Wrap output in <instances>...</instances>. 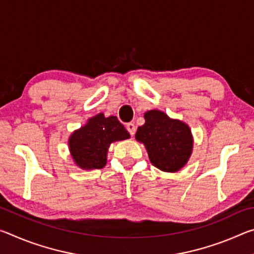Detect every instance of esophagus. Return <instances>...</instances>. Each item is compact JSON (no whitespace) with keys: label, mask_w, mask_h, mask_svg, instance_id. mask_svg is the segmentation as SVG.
Wrapping results in <instances>:
<instances>
[{"label":"esophagus","mask_w":254,"mask_h":254,"mask_svg":"<svg viewBox=\"0 0 254 254\" xmlns=\"http://www.w3.org/2000/svg\"><path fill=\"white\" fill-rule=\"evenodd\" d=\"M127 130L128 131V133H130V134L133 136L134 135V133H135V130H136V127H135V126L133 123H127Z\"/></svg>","instance_id":"obj_1"}]
</instances>
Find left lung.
Returning <instances> with one entry per match:
<instances>
[{"label":"left lung","mask_w":254,"mask_h":254,"mask_svg":"<svg viewBox=\"0 0 254 254\" xmlns=\"http://www.w3.org/2000/svg\"><path fill=\"white\" fill-rule=\"evenodd\" d=\"M145 122L137 127L135 139L144 145L150 161L165 173H177L190 158L194 137L187 123L171 119L160 110L144 113Z\"/></svg>","instance_id":"8db88e82"}]
</instances>
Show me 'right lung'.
I'll return each instance as SVG.
<instances>
[{
    "label": "right lung",
    "instance_id": "right-lung-1",
    "mask_svg": "<svg viewBox=\"0 0 254 254\" xmlns=\"http://www.w3.org/2000/svg\"><path fill=\"white\" fill-rule=\"evenodd\" d=\"M127 139H130V133L117 117L106 118L104 113H98L71 133L68 149L72 161L80 169H102L107 162L110 145Z\"/></svg>",
    "mask_w": 254,
    "mask_h": 254
}]
</instances>
